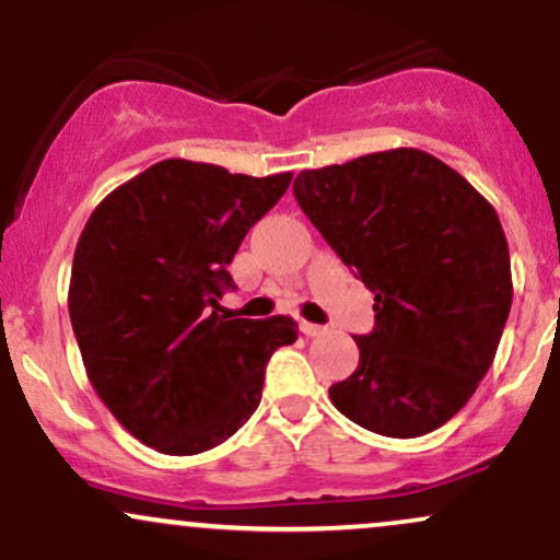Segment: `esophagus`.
<instances>
[{"label":"esophagus","instance_id":"34e87169","mask_svg":"<svg viewBox=\"0 0 560 560\" xmlns=\"http://www.w3.org/2000/svg\"><path fill=\"white\" fill-rule=\"evenodd\" d=\"M300 329L305 337H324V334H329V329L326 326H318V324H307V320H302Z\"/></svg>","mask_w":560,"mask_h":560}]
</instances>
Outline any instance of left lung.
<instances>
[{
	"mask_svg": "<svg viewBox=\"0 0 560 560\" xmlns=\"http://www.w3.org/2000/svg\"><path fill=\"white\" fill-rule=\"evenodd\" d=\"M302 213L374 292L361 363L329 387L334 408L369 432L410 440L468 402L511 313V255L500 218L429 152L400 147L302 171Z\"/></svg>",
	"mask_w": 560,
	"mask_h": 560,
	"instance_id": "1",
	"label": "left lung"
}]
</instances>
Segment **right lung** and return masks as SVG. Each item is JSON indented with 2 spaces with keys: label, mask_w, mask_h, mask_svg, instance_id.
I'll list each match as a JSON object with an SVG mask.
<instances>
[{
  "label": "right lung",
  "mask_w": 560,
  "mask_h": 560,
  "mask_svg": "<svg viewBox=\"0 0 560 560\" xmlns=\"http://www.w3.org/2000/svg\"><path fill=\"white\" fill-rule=\"evenodd\" d=\"M292 173L255 178L171 158L110 191L75 244L68 311L100 400L165 455L221 445L260 405L289 316H221L226 271Z\"/></svg>",
  "instance_id": "1"
}]
</instances>
